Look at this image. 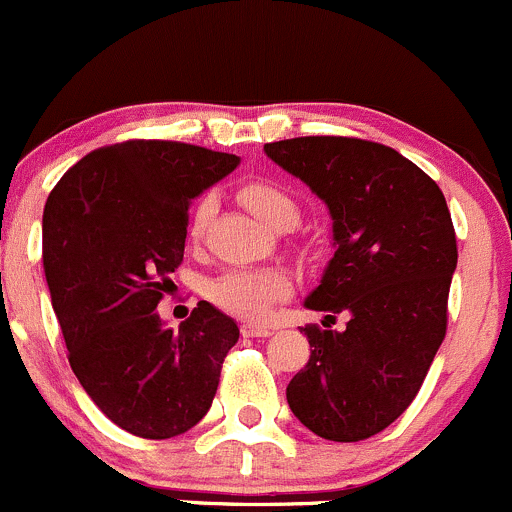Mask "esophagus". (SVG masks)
<instances>
[{
    "mask_svg": "<svg viewBox=\"0 0 512 512\" xmlns=\"http://www.w3.org/2000/svg\"><path fill=\"white\" fill-rule=\"evenodd\" d=\"M273 330L268 325H254V323H244L241 325V335L244 337H268Z\"/></svg>",
    "mask_w": 512,
    "mask_h": 512,
    "instance_id": "esophagus-1",
    "label": "esophagus"
}]
</instances>
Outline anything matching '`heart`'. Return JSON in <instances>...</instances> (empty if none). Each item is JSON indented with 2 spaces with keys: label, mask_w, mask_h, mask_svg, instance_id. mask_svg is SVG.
Wrapping results in <instances>:
<instances>
[{
  "label": "heart",
  "mask_w": 512,
  "mask_h": 512,
  "mask_svg": "<svg viewBox=\"0 0 512 512\" xmlns=\"http://www.w3.org/2000/svg\"><path fill=\"white\" fill-rule=\"evenodd\" d=\"M239 199L258 221L276 231H291L300 221V202L288 187L273 179H251L241 184ZM217 212L214 197L204 194L189 214V236L202 239L209 221ZM291 291V283L276 268H234L219 276L209 288L214 303L226 313L239 318L258 320L271 310L273 303L283 300Z\"/></svg>",
  "instance_id": "obj_1"
}]
</instances>
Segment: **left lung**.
Masks as SVG:
<instances>
[{
	"label": "left lung",
	"instance_id": "obj_1",
	"mask_svg": "<svg viewBox=\"0 0 512 512\" xmlns=\"http://www.w3.org/2000/svg\"><path fill=\"white\" fill-rule=\"evenodd\" d=\"M263 150L333 217L335 256L305 308L350 315L342 333L305 325L310 360L288 407L328 441L370 439L407 412L446 337L458 249L444 192L379 142L313 135Z\"/></svg>",
	"mask_w": 512,
	"mask_h": 512
}]
</instances>
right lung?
<instances>
[{
    "instance_id": "1",
    "label": "right lung",
    "mask_w": 512,
    "mask_h": 512,
    "mask_svg": "<svg viewBox=\"0 0 512 512\" xmlns=\"http://www.w3.org/2000/svg\"><path fill=\"white\" fill-rule=\"evenodd\" d=\"M239 157L172 140H125L78 160L44 207V273L71 370L113 424L184 434L212 407L229 315L199 300L179 330L157 303L182 263L189 204Z\"/></svg>"
}]
</instances>
